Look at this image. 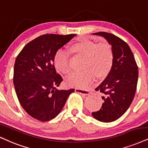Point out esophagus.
Returning a JSON list of instances; mask_svg holds the SVG:
<instances>
[{
    "label": "esophagus",
    "instance_id": "obj_1",
    "mask_svg": "<svg viewBox=\"0 0 148 148\" xmlns=\"http://www.w3.org/2000/svg\"><path fill=\"white\" fill-rule=\"evenodd\" d=\"M75 91L76 93H80V94L83 95H88L90 93V91L89 89H80V88H76Z\"/></svg>",
    "mask_w": 148,
    "mask_h": 148
}]
</instances>
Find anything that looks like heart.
<instances>
[{
  "instance_id": "heart-1",
  "label": "heart",
  "mask_w": 148,
  "mask_h": 148,
  "mask_svg": "<svg viewBox=\"0 0 148 148\" xmlns=\"http://www.w3.org/2000/svg\"><path fill=\"white\" fill-rule=\"evenodd\" d=\"M71 54L83 57V71L74 73L66 79V85L72 87H86L95 77L103 78L111 72L114 62V52L111 44L106 41L96 43L83 40L72 44L69 48ZM54 65L58 72L68 75L71 72L70 53L59 50L54 57Z\"/></svg>"
}]
</instances>
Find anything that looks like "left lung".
Masks as SVG:
<instances>
[{
    "label": "left lung",
    "instance_id": "left-lung-1",
    "mask_svg": "<svg viewBox=\"0 0 148 148\" xmlns=\"http://www.w3.org/2000/svg\"><path fill=\"white\" fill-rule=\"evenodd\" d=\"M104 37L111 44L114 62L111 72L95 89L103 93L104 103L99 111L92 112L98 121L111 122L123 115L133 100L138 81V66L131 49L126 42L106 32L93 33Z\"/></svg>",
    "mask_w": 148,
    "mask_h": 148
}]
</instances>
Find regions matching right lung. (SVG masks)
Wrapping results in <instances>:
<instances>
[{
  "label": "right lung",
  "mask_w": 148,
  "mask_h": 148,
  "mask_svg": "<svg viewBox=\"0 0 148 148\" xmlns=\"http://www.w3.org/2000/svg\"><path fill=\"white\" fill-rule=\"evenodd\" d=\"M76 35H40L28 43L17 56L13 78L15 90L22 108L33 118L42 121L55 118L74 91L56 89L63 78L56 72L54 57Z\"/></svg>",
  "instance_id": "add662e5"
}]
</instances>
